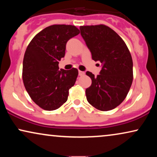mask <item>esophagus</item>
<instances>
[{"label": "esophagus", "mask_w": 157, "mask_h": 157, "mask_svg": "<svg viewBox=\"0 0 157 157\" xmlns=\"http://www.w3.org/2000/svg\"><path fill=\"white\" fill-rule=\"evenodd\" d=\"M84 74H85V73L83 71H80V70L78 71V75H79V76H83Z\"/></svg>", "instance_id": "obj_1"}]
</instances>
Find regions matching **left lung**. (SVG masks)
<instances>
[{
  "instance_id": "8db88e82",
  "label": "left lung",
  "mask_w": 157,
  "mask_h": 157,
  "mask_svg": "<svg viewBox=\"0 0 157 157\" xmlns=\"http://www.w3.org/2000/svg\"><path fill=\"white\" fill-rule=\"evenodd\" d=\"M92 59L103 64L100 74H86L91 85L86 89L88 102L100 111L112 110L125 99L133 81L132 55L124 40L104 24L80 26Z\"/></svg>"
}]
</instances>
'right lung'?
<instances>
[{"label": "right lung", "instance_id": "obj_1", "mask_svg": "<svg viewBox=\"0 0 157 157\" xmlns=\"http://www.w3.org/2000/svg\"><path fill=\"white\" fill-rule=\"evenodd\" d=\"M80 31L72 25H52L34 36L25 50L22 77L32 100L46 111L59 109L68 99L78 71L59 69V61L65 56L66 44Z\"/></svg>", "mask_w": 157, "mask_h": 157}]
</instances>
